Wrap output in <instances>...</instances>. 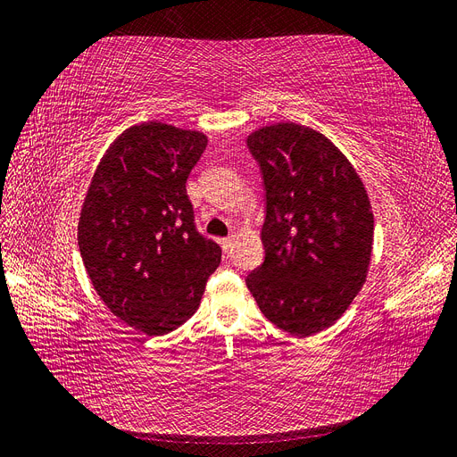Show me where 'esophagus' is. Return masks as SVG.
<instances>
[{"label":"esophagus","instance_id":"obj_1","mask_svg":"<svg viewBox=\"0 0 457 457\" xmlns=\"http://www.w3.org/2000/svg\"><path fill=\"white\" fill-rule=\"evenodd\" d=\"M234 244H237V237H228V238H225L223 240V250L227 252V253H232V247H234Z\"/></svg>","mask_w":457,"mask_h":457}]
</instances>
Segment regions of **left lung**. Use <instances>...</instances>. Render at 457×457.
I'll return each mask as SVG.
<instances>
[{
  "label": "left lung",
  "instance_id": "1",
  "mask_svg": "<svg viewBox=\"0 0 457 457\" xmlns=\"http://www.w3.org/2000/svg\"><path fill=\"white\" fill-rule=\"evenodd\" d=\"M265 187V261L245 284L261 312L307 337L334 324L361 292L373 213L361 177L322 133L276 123L247 137Z\"/></svg>",
  "mask_w": 457,
  "mask_h": 457
}]
</instances>
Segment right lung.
I'll return each mask as SVG.
<instances>
[{
  "label": "right lung",
  "mask_w": 457,
  "mask_h": 457,
  "mask_svg": "<svg viewBox=\"0 0 457 457\" xmlns=\"http://www.w3.org/2000/svg\"><path fill=\"white\" fill-rule=\"evenodd\" d=\"M207 146L200 131L145 121L99 162L78 223L96 294L120 320L163 336L196 312L220 247L202 237L187 179Z\"/></svg>",
  "instance_id": "right-lung-1"
}]
</instances>
